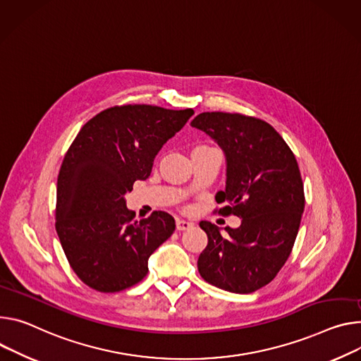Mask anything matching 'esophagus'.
<instances>
[{
  "mask_svg": "<svg viewBox=\"0 0 361 361\" xmlns=\"http://www.w3.org/2000/svg\"><path fill=\"white\" fill-rule=\"evenodd\" d=\"M176 224H177V231H188V228L192 227V223L184 219H178Z\"/></svg>",
  "mask_w": 361,
  "mask_h": 361,
  "instance_id": "esophagus-1",
  "label": "esophagus"
}]
</instances>
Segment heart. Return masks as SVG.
I'll use <instances>...</instances> for the list:
<instances>
[{
    "mask_svg": "<svg viewBox=\"0 0 361 361\" xmlns=\"http://www.w3.org/2000/svg\"><path fill=\"white\" fill-rule=\"evenodd\" d=\"M202 147H203V145H202ZM197 148H200V147H197Z\"/></svg>",
    "mask_w": 361,
    "mask_h": 361,
    "instance_id": "obj_1",
    "label": "heart"
}]
</instances>
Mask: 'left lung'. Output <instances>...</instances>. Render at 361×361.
<instances>
[{
    "label": "left lung",
    "instance_id": "8db88e82",
    "mask_svg": "<svg viewBox=\"0 0 361 361\" xmlns=\"http://www.w3.org/2000/svg\"><path fill=\"white\" fill-rule=\"evenodd\" d=\"M224 151L226 190L216 212L238 216V228L200 221L209 243L200 253L202 278L228 292L250 293L268 285L290 255L305 207L297 158L268 122L227 112H203L191 121Z\"/></svg>",
    "mask_w": 361,
    "mask_h": 361
}]
</instances>
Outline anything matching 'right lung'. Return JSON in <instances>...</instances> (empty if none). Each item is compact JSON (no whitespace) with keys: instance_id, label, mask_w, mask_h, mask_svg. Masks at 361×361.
<instances>
[{"instance_id":"right-lung-1","label":"right lung","mask_w":361,"mask_h":361,"mask_svg":"<svg viewBox=\"0 0 361 361\" xmlns=\"http://www.w3.org/2000/svg\"><path fill=\"white\" fill-rule=\"evenodd\" d=\"M192 109L112 106L79 130L57 177L56 232L69 265L89 288L114 293L141 282L148 257L176 231L166 212L135 220L125 204L137 180L185 125Z\"/></svg>"}]
</instances>
